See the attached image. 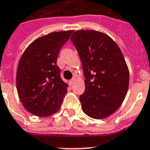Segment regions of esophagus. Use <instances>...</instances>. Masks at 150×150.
<instances>
[{"label": "esophagus", "instance_id": "esophagus-1", "mask_svg": "<svg viewBox=\"0 0 150 150\" xmlns=\"http://www.w3.org/2000/svg\"><path fill=\"white\" fill-rule=\"evenodd\" d=\"M74 81H75V79H71V80L69 81V84H70V86H72L73 83H74Z\"/></svg>", "mask_w": 150, "mask_h": 150}]
</instances>
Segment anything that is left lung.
<instances>
[{
    "label": "left lung",
    "instance_id": "obj_1",
    "mask_svg": "<svg viewBox=\"0 0 150 150\" xmlns=\"http://www.w3.org/2000/svg\"><path fill=\"white\" fill-rule=\"evenodd\" d=\"M71 41L81 58L86 90L79 96L81 109L93 119L109 116L123 102L129 86V69L117 44L99 31L81 30Z\"/></svg>",
    "mask_w": 150,
    "mask_h": 150
}]
</instances>
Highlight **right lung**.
Instances as JSON below:
<instances>
[{"mask_svg":"<svg viewBox=\"0 0 150 150\" xmlns=\"http://www.w3.org/2000/svg\"><path fill=\"white\" fill-rule=\"evenodd\" d=\"M72 32H52L38 38L19 61L16 76L18 96L33 115L48 116L60 109L68 85L61 78L57 58Z\"/></svg>","mask_w":150,"mask_h":150,"instance_id":"add662e5","label":"right lung"}]
</instances>
